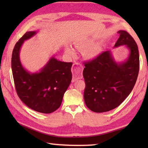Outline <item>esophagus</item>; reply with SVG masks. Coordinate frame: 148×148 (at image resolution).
<instances>
[{"label":"esophagus","instance_id":"34e87169","mask_svg":"<svg viewBox=\"0 0 148 148\" xmlns=\"http://www.w3.org/2000/svg\"><path fill=\"white\" fill-rule=\"evenodd\" d=\"M83 70V66L81 65L78 63H75L73 64L72 67V72L73 73V77H72V81L74 82L79 79H82L83 74L82 71Z\"/></svg>","mask_w":148,"mask_h":148}]
</instances>
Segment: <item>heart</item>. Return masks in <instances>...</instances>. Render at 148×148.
I'll list each match as a JSON object with an SVG mask.
<instances>
[{
  "label": "heart",
  "mask_w": 148,
  "mask_h": 148,
  "mask_svg": "<svg viewBox=\"0 0 148 148\" xmlns=\"http://www.w3.org/2000/svg\"><path fill=\"white\" fill-rule=\"evenodd\" d=\"M93 45V40L91 39H83L75 43V47L78 49H86L84 55L88 58H94L99 55V49L96 46H92ZM65 53L70 56H75L76 55V52L71 46H67L65 48Z\"/></svg>",
  "instance_id": "obj_1"
}]
</instances>
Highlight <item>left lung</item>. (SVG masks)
<instances>
[{
  "mask_svg": "<svg viewBox=\"0 0 148 148\" xmlns=\"http://www.w3.org/2000/svg\"><path fill=\"white\" fill-rule=\"evenodd\" d=\"M114 47L126 45L130 49L127 60L116 63L110 51L84 63V99L88 108L95 112H107L117 108L129 95L139 71L138 46L127 31L119 30Z\"/></svg>",
  "mask_w": 148,
  "mask_h": 148,
  "instance_id": "obj_1",
  "label": "left lung"
}]
</instances>
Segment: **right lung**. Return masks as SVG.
I'll return each instance as SVG.
<instances>
[{"label":"right lung","instance_id":"1","mask_svg":"<svg viewBox=\"0 0 148 148\" xmlns=\"http://www.w3.org/2000/svg\"><path fill=\"white\" fill-rule=\"evenodd\" d=\"M27 32L16 43L12 53L11 68L15 88L19 98L37 112L49 114L60 106L63 97L72 80V62L50 58L39 72L30 73L22 66L20 50L24 40L36 35Z\"/></svg>","mask_w":148,"mask_h":148}]
</instances>
